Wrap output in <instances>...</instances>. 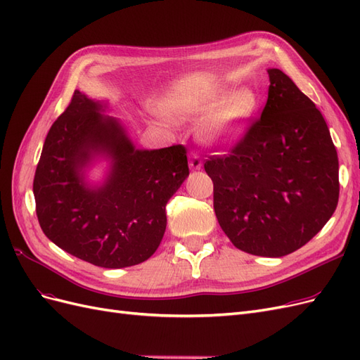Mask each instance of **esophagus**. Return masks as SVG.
Segmentation results:
<instances>
[{
  "mask_svg": "<svg viewBox=\"0 0 360 360\" xmlns=\"http://www.w3.org/2000/svg\"><path fill=\"white\" fill-rule=\"evenodd\" d=\"M189 167H191V169H193V171L201 169L202 162H201V158H200L197 153H191V156H189Z\"/></svg>",
  "mask_w": 360,
  "mask_h": 360,
  "instance_id": "obj_1",
  "label": "esophagus"
}]
</instances>
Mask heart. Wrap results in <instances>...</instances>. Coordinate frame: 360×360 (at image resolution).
Listing matches in <instances>:
<instances>
[{
	"label": "heart",
	"instance_id": "obj_1",
	"mask_svg": "<svg viewBox=\"0 0 360 360\" xmlns=\"http://www.w3.org/2000/svg\"><path fill=\"white\" fill-rule=\"evenodd\" d=\"M258 106L254 90L242 89L226 96L219 91H204L189 96L176 105L180 115L205 118L204 135L214 143H231L240 138Z\"/></svg>",
	"mask_w": 360,
	"mask_h": 360
}]
</instances>
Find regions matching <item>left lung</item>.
Listing matches in <instances>:
<instances>
[{
	"label": "left lung",
	"instance_id": "obj_1",
	"mask_svg": "<svg viewBox=\"0 0 360 360\" xmlns=\"http://www.w3.org/2000/svg\"><path fill=\"white\" fill-rule=\"evenodd\" d=\"M261 117L224 156L204 169L213 181V207L236 248L284 257L317 234L340 198L338 155L314 102L279 69H269Z\"/></svg>",
	"mask_w": 360,
	"mask_h": 360
}]
</instances>
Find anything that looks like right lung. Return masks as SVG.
I'll return each instance as SVG.
<instances>
[{
	"mask_svg": "<svg viewBox=\"0 0 360 360\" xmlns=\"http://www.w3.org/2000/svg\"><path fill=\"white\" fill-rule=\"evenodd\" d=\"M103 105L75 90L43 144L32 192L43 233L73 257L105 269L143 263L167 228L165 207L189 176L186 148L138 150ZM112 160L101 187L84 181L97 156Z\"/></svg>",
	"mask_w": 360,
	"mask_h": 360,
	"instance_id": "obj_1",
	"label": "right lung"
}]
</instances>
